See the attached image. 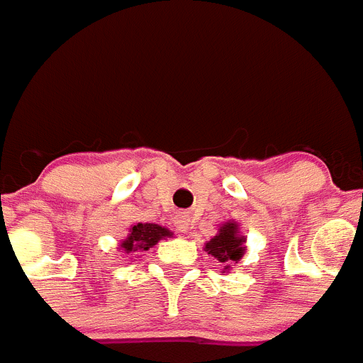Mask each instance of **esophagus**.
<instances>
[{
    "label": "esophagus",
    "mask_w": 363,
    "mask_h": 363,
    "mask_svg": "<svg viewBox=\"0 0 363 363\" xmlns=\"http://www.w3.org/2000/svg\"><path fill=\"white\" fill-rule=\"evenodd\" d=\"M190 223H191V219L190 216L184 214V212H181V214L177 216L175 218V227L181 230V233H186L188 228H190Z\"/></svg>",
    "instance_id": "1"
}]
</instances>
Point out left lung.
Listing matches in <instances>:
<instances>
[{
    "mask_svg": "<svg viewBox=\"0 0 363 363\" xmlns=\"http://www.w3.org/2000/svg\"><path fill=\"white\" fill-rule=\"evenodd\" d=\"M205 251L210 257L221 262L225 269H228L230 264H238V260L245 252V236L240 234L238 223L227 221L221 225L214 238L206 242Z\"/></svg>",
    "mask_w": 363,
    "mask_h": 363,
    "instance_id": "left-lung-1",
    "label": "left lung"
}]
</instances>
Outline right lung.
I'll return each instance as SVG.
<instances>
[{
    "instance_id": "right-lung-1",
    "label": "right lung",
    "mask_w": 363,
    "mask_h": 363,
    "mask_svg": "<svg viewBox=\"0 0 363 363\" xmlns=\"http://www.w3.org/2000/svg\"><path fill=\"white\" fill-rule=\"evenodd\" d=\"M172 233L167 228L160 227L155 223H136L130 227L129 236L121 242L120 247L125 252H136V251H147L149 247L157 245L162 238H169Z\"/></svg>"
}]
</instances>
